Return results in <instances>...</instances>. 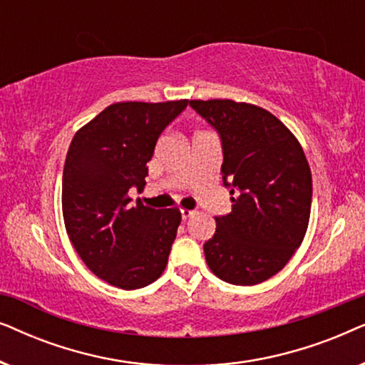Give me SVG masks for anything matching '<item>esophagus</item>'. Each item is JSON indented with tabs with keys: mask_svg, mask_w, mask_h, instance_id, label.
Returning <instances> with one entry per match:
<instances>
[{
	"mask_svg": "<svg viewBox=\"0 0 365 365\" xmlns=\"http://www.w3.org/2000/svg\"><path fill=\"white\" fill-rule=\"evenodd\" d=\"M194 214V211H189V209H181V217L182 221H186V219H189Z\"/></svg>",
	"mask_w": 365,
	"mask_h": 365,
	"instance_id": "esophagus-1",
	"label": "esophagus"
}]
</instances>
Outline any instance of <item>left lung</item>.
<instances>
[{"label":"left lung","instance_id":"obj_1","mask_svg":"<svg viewBox=\"0 0 365 365\" xmlns=\"http://www.w3.org/2000/svg\"><path fill=\"white\" fill-rule=\"evenodd\" d=\"M216 129L222 184L232 211L216 217L204 242L211 271L224 282L254 286L289 262L306 236L312 176L301 144L266 109L231 99L189 101Z\"/></svg>","mask_w":365,"mask_h":365}]
</instances>
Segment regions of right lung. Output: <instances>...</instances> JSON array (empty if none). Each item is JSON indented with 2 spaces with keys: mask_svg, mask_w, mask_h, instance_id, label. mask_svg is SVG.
<instances>
[{
  "mask_svg": "<svg viewBox=\"0 0 365 365\" xmlns=\"http://www.w3.org/2000/svg\"><path fill=\"white\" fill-rule=\"evenodd\" d=\"M116 103L74 134L63 169V217L89 271L114 287L139 289L161 276L181 222L179 209H153L128 196L143 191L161 133L187 108Z\"/></svg>",
  "mask_w": 365,
  "mask_h": 365,
  "instance_id": "1",
  "label": "right lung"
}]
</instances>
